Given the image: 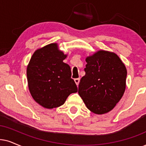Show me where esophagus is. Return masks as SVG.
I'll list each match as a JSON object with an SVG mask.
<instances>
[{
	"mask_svg": "<svg viewBox=\"0 0 146 146\" xmlns=\"http://www.w3.org/2000/svg\"><path fill=\"white\" fill-rule=\"evenodd\" d=\"M74 81H75V84H76L77 86H78V85H79V81H80V79H79V78H76V79H74Z\"/></svg>",
	"mask_w": 146,
	"mask_h": 146,
	"instance_id": "1",
	"label": "esophagus"
}]
</instances>
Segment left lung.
I'll return each mask as SVG.
<instances>
[{"mask_svg":"<svg viewBox=\"0 0 146 146\" xmlns=\"http://www.w3.org/2000/svg\"><path fill=\"white\" fill-rule=\"evenodd\" d=\"M78 93L87 108L102 114L113 109L126 88L127 69L117 54L100 50L86 58Z\"/></svg>","mask_w":146,"mask_h":146,"instance_id":"8db88e82","label":"left lung"}]
</instances>
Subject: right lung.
I'll use <instances>...</instances> for the list:
<instances>
[{"instance_id": "obj_1", "label": "right lung", "mask_w": 146, "mask_h": 146, "mask_svg": "<svg viewBox=\"0 0 146 146\" xmlns=\"http://www.w3.org/2000/svg\"><path fill=\"white\" fill-rule=\"evenodd\" d=\"M67 57L50 44L37 50L27 68V77L31 95L37 103L46 108L61 106L67 97L77 92L71 79L69 64L63 62Z\"/></svg>"}]
</instances>
